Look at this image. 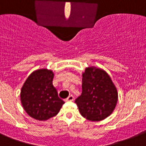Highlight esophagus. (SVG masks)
I'll use <instances>...</instances> for the list:
<instances>
[{"instance_id": "34e87169", "label": "esophagus", "mask_w": 146, "mask_h": 146, "mask_svg": "<svg viewBox=\"0 0 146 146\" xmlns=\"http://www.w3.org/2000/svg\"><path fill=\"white\" fill-rule=\"evenodd\" d=\"M74 96H72V95H71V96H68L67 98H66V101H70V102H72V101H74Z\"/></svg>"}]
</instances>
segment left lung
Here are the masks:
<instances>
[{"mask_svg":"<svg viewBox=\"0 0 146 146\" xmlns=\"http://www.w3.org/2000/svg\"><path fill=\"white\" fill-rule=\"evenodd\" d=\"M82 76V93L75 103L83 117L92 121H102L113 112L116 106V87L102 68L88 67Z\"/></svg>","mask_w":146,"mask_h":146,"instance_id":"1","label":"left lung"}]
</instances>
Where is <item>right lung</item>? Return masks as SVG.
I'll list each match as a JSON object with an SVG mask.
<instances>
[{
  "label": "right lung",
  "instance_id": "1",
  "mask_svg": "<svg viewBox=\"0 0 146 146\" xmlns=\"http://www.w3.org/2000/svg\"><path fill=\"white\" fill-rule=\"evenodd\" d=\"M54 73L47 68L32 72L21 90V102L31 117L45 121L54 117L65 103L53 86Z\"/></svg>",
  "mask_w": 146,
  "mask_h": 146
}]
</instances>
